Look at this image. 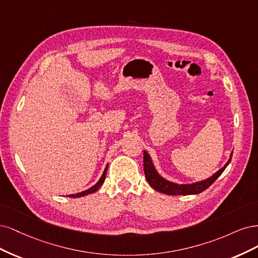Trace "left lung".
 <instances>
[{
    "label": "left lung",
    "instance_id": "1",
    "mask_svg": "<svg viewBox=\"0 0 258 258\" xmlns=\"http://www.w3.org/2000/svg\"><path fill=\"white\" fill-rule=\"evenodd\" d=\"M231 156L232 152L230 153L229 159L226 162V164L217 172L213 173L211 177L202 181L193 182V183H176V182H171L162 177L159 171L156 170L150 154L146 150H144V170L149 184H150L151 187H153L155 190H157V192L166 195H195L204 192L205 189L209 187L213 182L221 176L222 172L225 170V168L230 163Z\"/></svg>",
    "mask_w": 258,
    "mask_h": 258
}]
</instances>
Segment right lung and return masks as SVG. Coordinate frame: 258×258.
I'll return each instance as SVG.
<instances>
[{
  "label": "right lung",
  "mask_w": 258,
  "mask_h": 258,
  "mask_svg": "<svg viewBox=\"0 0 258 258\" xmlns=\"http://www.w3.org/2000/svg\"><path fill=\"white\" fill-rule=\"evenodd\" d=\"M107 170H108V165L106 166V168H105V170H104V172H103V174H102V177H101V179H99V180L97 181V183H95L93 186H91L90 188L84 190V192H79V193H76V194H71V195H69V197H73V198L84 197V196H87V195H89V194H92V193L96 192V190L99 188V186H101V185L104 183L105 178H106Z\"/></svg>",
  "instance_id": "obj_1"
}]
</instances>
